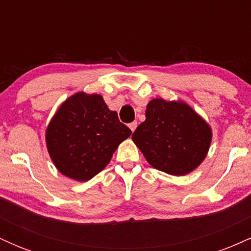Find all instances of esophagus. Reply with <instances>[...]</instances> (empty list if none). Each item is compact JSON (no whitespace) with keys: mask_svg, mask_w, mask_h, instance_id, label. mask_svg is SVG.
<instances>
[{"mask_svg":"<svg viewBox=\"0 0 251 251\" xmlns=\"http://www.w3.org/2000/svg\"><path fill=\"white\" fill-rule=\"evenodd\" d=\"M137 124H138L137 122H132L131 124H128V127L131 128L132 132H134V129L137 128Z\"/></svg>","mask_w":251,"mask_h":251,"instance_id":"34e87169","label":"esophagus"}]
</instances>
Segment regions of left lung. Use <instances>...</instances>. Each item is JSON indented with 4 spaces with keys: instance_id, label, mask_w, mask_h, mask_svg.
<instances>
[{
    "instance_id": "left-lung-1",
    "label": "left lung",
    "mask_w": 251,
    "mask_h": 251,
    "mask_svg": "<svg viewBox=\"0 0 251 251\" xmlns=\"http://www.w3.org/2000/svg\"><path fill=\"white\" fill-rule=\"evenodd\" d=\"M145 117L132 140L150 165L172 176L188 175L200 166L212 132L188 103L153 99L146 106Z\"/></svg>"
}]
</instances>
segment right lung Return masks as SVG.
Instances as JSON below:
<instances>
[{
    "label": "right lung",
    "instance_id": "add662e5",
    "mask_svg": "<svg viewBox=\"0 0 251 251\" xmlns=\"http://www.w3.org/2000/svg\"><path fill=\"white\" fill-rule=\"evenodd\" d=\"M99 94L79 92L66 100L46 129V144L56 169L87 181L105 169L119 144L131 135Z\"/></svg>",
    "mask_w": 251,
    "mask_h": 251
}]
</instances>
